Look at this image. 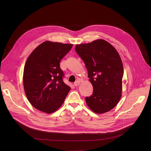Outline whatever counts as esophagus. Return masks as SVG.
Here are the masks:
<instances>
[{
  "instance_id": "esophagus-1",
  "label": "esophagus",
  "mask_w": 151,
  "mask_h": 151,
  "mask_svg": "<svg viewBox=\"0 0 151 151\" xmlns=\"http://www.w3.org/2000/svg\"><path fill=\"white\" fill-rule=\"evenodd\" d=\"M80 84V82L79 81H76L75 83H74V85L75 86V87H78V86H79Z\"/></svg>"
}]
</instances>
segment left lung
Instances as JSON below:
<instances>
[{
  "mask_svg": "<svg viewBox=\"0 0 151 151\" xmlns=\"http://www.w3.org/2000/svg\"><path fill=\"white\" fill-rule=\"evenodd\" d=\"M75 51L83 61L93 93L85 101L95 113L112 109L121 97L122 63L116 49L103 39L76 45Z\"/></svg>",
  "mask_w": 151,
  "mask_h": 151,
  "instance_id": "obj_1",
  "label": "left lung"
}]
</instances>
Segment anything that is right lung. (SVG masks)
<instances>
[{
  "label": "right lung",
  "mask_w": 151,
  "mask_h": 151,
  "mask_svg": "<svg viewBox=\"0 0 151 151\" xmlns=\"http://www.w3.org/2000/svg\"><path fill=\"white\" fill-rule=\"evenodd\" d=\"M72 46L45 41L29 56L24 68V88L36 109L51 114L63 103L70 87L63 82L64 75L60 62Z\"/></svg>",
  "instance_id": "obj_1"
}]
</instances>
